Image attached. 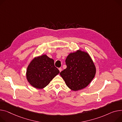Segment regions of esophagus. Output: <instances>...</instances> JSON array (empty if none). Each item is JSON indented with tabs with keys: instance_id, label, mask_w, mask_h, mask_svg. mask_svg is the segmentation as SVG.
<instances>
[{
	"instance_id": "34e87169",
	"label": "esophagus",
	"mask_w": 122,
	"mask_h": 122,
	"mask_svg": "<svg viewBox=\"0 0 122 122\" xmlns=\"http://www.w3.org/2000/svg\"><path fill=\"white\" fill-rule=\"evenodd\" d=\"M59 71H60V72H61V71H62V68H59Z\"/></svg>"
}]
</instances>
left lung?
<instances>
[{
  "mask_svg": "<svg viewBox=\"0 0 122 122\" xmlns=\"http://www.w3.org/2000/svg\"><path fill=\"white\" fill-rule=\"evenodd\" d=\"M65 62L67 68L60 75L71 90L77 91L85 88L95 77L96 67L87 52L78 50L71 53Z\"/></svg>",
  "mask_w": 122,
  "mask_h": 122,
  "instance_id": "left-lung-1",
  "label": "left lung"
}]
</instances>
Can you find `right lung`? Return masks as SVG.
I'll return each instance as SVG.
<instances>
[{"mask_svg": "<svg viewBox=\"0 0 122 122\" xmlns=\"http://www.w3.org/2000/svg\"><path fill=\"white\" fill-rule=\"evenodd\" d=\"M60 72L54 66L53 59L43 55L32 60L26 71V78L29 83L37 89H42Z\"/></svg>", "mask_w": 122, "mask_h": 122, "instance_id": "right-lung-1", "label": "right lung"}]
</instances>
